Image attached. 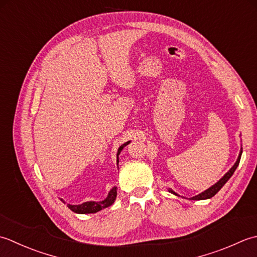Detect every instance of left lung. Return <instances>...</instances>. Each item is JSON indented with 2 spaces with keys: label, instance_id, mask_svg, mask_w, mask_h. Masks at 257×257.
<instances>
[{
  "label": "left lung",
  "instance_id": "left-lung-1",
  "mask_svg": "<svg viewBox=\"0 0 257 257\" xmlns=\"http://www.w3.org/2000/svg\"><path fill=\"white\" fill-rule=\"evenodd\" d=\"M242 152H243V149L240 148V151H239V154H238V158H237L236 162H235L234 165L231 167V169H229V171H228L227 173H225V174H224V176L222 177V179H219V181H218V182H216L215 184L212 185L211 187H208L207 190H205L204 192L200 193V194H197V195H195V196L191 197L190 200H194V201L208 200V198H211V197H213L214 195H215L216 193H217L219 190H221V188L224 186L225 183H226L229 179H231V176L234 174L235 170L237 169V166H238V164H239V161H240V156H242ZM167 191H169L170 193H172V194L176 195V196H181V195L177 194L176 192L173 191L172 188H167ZM182 197H183V196H182Z\"/></svg>",
  "mask_w": 257,
  "mask_h": 257
}]
</instances>
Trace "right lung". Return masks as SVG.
<instances>
[{
    "instance_id": "obj_1",
    "label": "right lung",
    "mask_w": 257,
    "mask_h": 257,
    "mask_svg": "<svg viewBox=\"0 0 257 257\" xmlns=\"http://www.w3.org/2000/svg\"><path fill=\"white\" fill-rule=\"evenodd\" d=\"M131 141H127L126 143H124L123 145H121L117 150V153H116V162H117V165H118V155L121 153V151ZM117 187L114 186L111 188V191L108 192L107 196L104 198L103 201H99V202H95V201H88V202H84L82 204H78V205H72V204H66L64 201L63 203L66 204L67 207H69L71 211H73L74 213L77 214H91V213H96L98 211H101L103 208H106L108 206H111L112 204L116 200V195H117Z\"/></svg>"
}]
</instances>
